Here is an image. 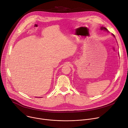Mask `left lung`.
I'll use <instances>...</instances> for the list:
<instances>
[{
	"label": "left lung",
	"mask_w": 128,
	"mask_h": 128,
	"mask_svg": "<svg viewBox=\"0 0 128 128\" xmlns=\"http://www.w3.org/2000/svg\"><path fill=\"white\" fill-rule=\"evenodd\" d=\"M100 30H104V31H107V32H109V31L108 30H107V28H104V27H103V26H101V27L100 28ZM112 34V36H113V37H114L115 38V36L114 35V34Z\"/></svg>",
	"instance_id": "8db88e82"
}]
</instances>
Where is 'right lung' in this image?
I'll list each match as a JSON object with an SVG mask.
<instances>
[{"mask_svg":"<svg viewBox=\"0 0 128 128\" xmlns=\"http://www.w3.org/2000/svg\"><path fill=\"white\" fill-rule=\"evenodd\" d=\"M39 98H40V97H39Z\"/></svg>","mask_w":128,"mask_h":128,"instance_id":"add662e5","label":"right lung"}]
</instances>
